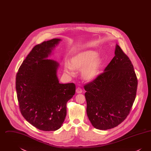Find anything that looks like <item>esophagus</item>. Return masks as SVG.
I'll list each match as a JSON object with an SVG mask.
<instances>
[{"mask_svg": "<svg viewBox=\"0 0 151 151\" xmlns=\"http://www.w3.org/2000/svg\"><path fill=\"white\" fill-rule=\"evenodd\" d=\"M82 89L80 88H76V93L79 94V93H82Z\"/></svg>", "mask_w": 151, "mask_h": 151, "instance_id": "obj_1", "label": "esophagus"}]
</instances>
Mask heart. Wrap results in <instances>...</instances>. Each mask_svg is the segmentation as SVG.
Here are the masks:
<instances>
[{
	"mask_svg": "<svg viewBox=\"0 0 151 151\" xmlns=\"http://www.w3.org/2000/svg\"><path fill=\"white\" fill-rule=\"evenodd\" d=\"M101 65V60L97 57V53L93 51H87L72 57L70 64L65 63L64 71L70 76L75 75L74 70L81 71L83 79L90 81L98 76Z\"/></svg>",
	"mask_w": 151,
	"mask_h": 151,
	"instance_id": "obj_1",
	"label": "heart"
}]
</instances>
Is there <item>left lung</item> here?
<instances>
[{"mask_svg":"<svg viewBox=\"0 0 151 151\" xmlns=\"http://www.w3.org/2000/svg\"><path fill=\"white\" fill-rule=\"evenodd\" d=\"M137 86L134 66L116 44L115 56L104 72L84 86L86 113L94 127L106 130L121 124L129 114Z\"/></svg>","mask_w":151,"mask_h":151,"instance_id":"8db88e82","label":"left lung"}]
</instances>
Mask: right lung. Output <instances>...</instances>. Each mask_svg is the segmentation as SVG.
Returning a JSON list of instances; mask_svg holds the SVG:
<instances>
[{"label": "right lung", "mask_w": 151, "mask_h": 151, "mask_svg": "<svg viewBox=\"0 0 151 151\" xmlns=\"http://www.w3.org/2000/svg\"><path fill=\"white\" fill-rule=\"evenodd\" d=\"M60 41L54 38L36 45L16 77L22 115L34 127L45 131L60 129L67 114V102L75 93V84L59 83V63L47 59Z\"/></svg>", "instance_id": "right-lung-1"}]
</instances>
